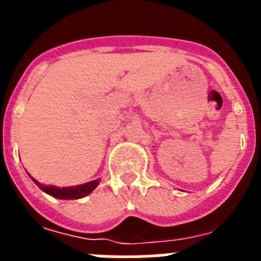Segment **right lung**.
<instances>
[{"instance_id": "add662e5", "label": "right lung", "mask_w": 261, "mask_h": 261, "mask_svg": "<svg viewBox=\"0 0 261 261\" xmlns=\"http://www.w3.org/2000/svg\"><path fill=\"white\" fill-rule=\"evenodd\" d=\"M30 177L32 179V181L36 184V186L40 188L43 192L48 193V195L53 196V197H56V199H61V200H77V199H82L85 196L90 195V193L93 192L95 190L98 184L100 183L99 179L96 180H91L89 183H85V184H80V186H74V187H60L56 186H45V184H41L39 183L36 179L30 175Z\"/></svg>"}]
</instances>
